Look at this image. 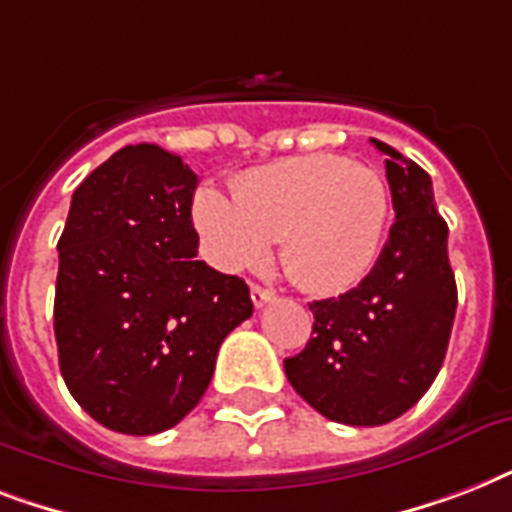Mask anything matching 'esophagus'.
<instances>
[{"mask_svg": "<svg viewBox=\"0 0 512 512\" xmlns=\"http://www.w3.org/2000/svg\"><path fill=\"white\" fill-rule=\"evenodd\" d=\"M249 295H252V303H255V308H263L265 303H271L273 297H276V292H273V289L260 287V284H252Z\"/></svg>", "mask_w": 512, "mask_h": 512, "instance_id": "34e87169", "label": "esophagus"}]
</instances>
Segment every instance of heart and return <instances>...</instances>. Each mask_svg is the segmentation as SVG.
Returning <instances> with one entry per match:
<instances>
[{"mask_svg": "<svg viewBox=\"0 0 512 512\" xmlns=\"http://www.w3.org/2000/svg\"><path fill=\"white\" fill-rule=\"evenodd\" d=\"M388 215L385 177L335 154L252 167L233 180V196L212 185L193 196V225L215 268H257L279 239L292 279L319 295L364 279L380 255Z\"/></svg>", "mask_w": 512, "mask_h": 512, "instance_id": "1", "label": "heart"}]
</instances>
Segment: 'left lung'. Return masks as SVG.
I'll return each instance as SVG.
<instances>
[{
	"instance_id": "1",
	"label": "left lung",
	"mask_w": 512,
	"mask_h": 512,
	"mask_svg": "<svg viewBox=\"0 0 512 512\" xmlns=\"http://www.w3.org/2000/svg\"><path fill=\"white\" fill-rule=\"evenodd\" d=\"M396 223L366 279L316 300L313 337L284 358L292 388L327 420L374 428L412 409L444 364L457 311L444 217L420 164L382 140Z\"/></svg>"
}]
</instances>
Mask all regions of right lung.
Returning a JSON list of instances; mask_svg holds the SVG:
<instances>
[{
    "instance_id": "add662e5",
    "label": "right lung",
    "mask_w": 512,
    "mask_h": 512,
    "mask_svg": "<svg viewBox=\"0 0 512 512\" xmlns=\"http://www.w3.org/2000/svg\"><path fill=\"white\" fill-rule=\"evenodd\" d=\"M199 177L154 143L116 151L71 196L55 340L71 396L103 428L154 436L199 404L249 287L196 260Z\"/></svg>"
}]
</instances>
